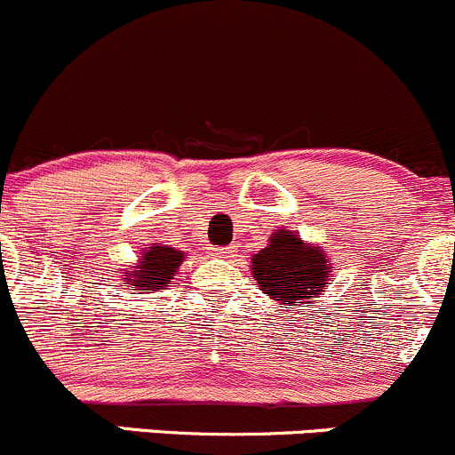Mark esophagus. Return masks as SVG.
<instances>
[{"label":"esophagus","instance_id":"1","mask_svg":"<svg viewBox=\"0 0 455 455\" xmlns=\"http://www.w3.org/2000/svg\"><path fill=\"white\" fill-rule=\"evenodd\" d=\"M215 257H235L237 253V246L235 244H228V246H218V249L211 251Z\"/></svg>","mask_w":455,"mask_h":455}]
</instances>
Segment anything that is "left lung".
<instances>
[{
  "label": "left lung",
  "instance_id": "8db88e82",
  "mask_svg": "<svg viewBox=\"0 0 455 455\" xmlns=\"http://www.w3.org/2000/svg\"><path fill=\"white\" fill-rule=\"evenodd\" d=\"M253 277L268 295L279 304L299 306L313 295H321L328 283L330 259L321 246H310L297 233L277 228L270 242L253 255Z\"/></svg>",
  "mask_w": 455,
  "mask_h": 455
}]
</instances>
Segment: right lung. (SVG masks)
<instances>
[{
	"label": "right lung",
	"mask_w": 455,
	"mask_h": 455,
	"mask_svg": "<svg viewBox=\"0 0 455 455\" xmlns=\"http://www.w3.org/2000/svg\"><path fill=\"white\" fill-rule=\"evenodd\" d=\"M185 259V253L173 246L158 244L142 251L139 266L125 270L123 279L130 283V291H163L176 275L178 266ZM142 295V292H140Z\"/></svg>",
	"instance_id": "right-lung-1"
}]
</instances>
